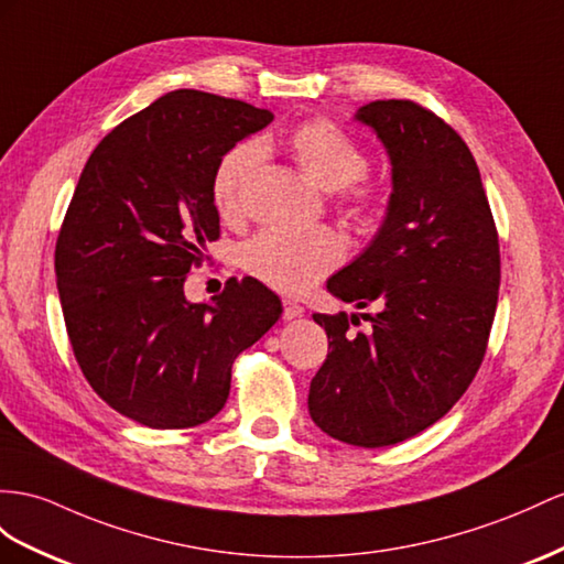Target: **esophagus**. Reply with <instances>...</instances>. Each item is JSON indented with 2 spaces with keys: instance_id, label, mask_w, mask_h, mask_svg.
I'll return each mask as SVG.
<instances>
[{
  "instance_id": "34e87169",
  "label": "esophagus",
  "mask_w": 564,
  "mask_h": 564,
  "mask_svg": "<svg viewBox=\"0 0 564 564\" xmlns=\"http://www.w3.org/2000/svg\"><path fill=\"white\" fill-rule=\"evenodd\" d=\"M305 314V307L300 305V302H295V300H283V319H295V316H302Z\"/></svg>"
}]
</instances>
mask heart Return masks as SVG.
<instances>
[{"mask_svg":"<svg viewBox=\"0 0 564 564\" xmlns=\"http://www.w3.org/2000/svg\"><path fill=\"white\" fill-rule=\"evenodd\" d=\"M269 150L267 142L236 144L216 164L212 178L214 207L224 221H238L245 214V193ZM288 152L302 171L322 191H338L343 205L359 219L379 209V187L365 178L369 156L348 131L328 119H312L297 126L288 138ZM345 257L343 240L328 228L302 230H262L242 245L240 262L254 279L281 293L300 295L334 271Z\"/></svg>","mask_w":564,"mask_h":564,"instance_id":"obj_1","label":"heart"}]
</instances>
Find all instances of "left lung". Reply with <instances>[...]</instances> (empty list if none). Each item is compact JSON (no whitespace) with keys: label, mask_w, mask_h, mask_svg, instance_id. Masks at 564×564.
<instances>
[{"label":"left lung","mask_w":564,"mask_h":564,"mask_svg":"<svg viewBox=\"0 0 564 564\" xmlns=\"http://www.w3.org/2000/svg\"><path fill=\"white\" fill-rule=\"evenodd\" d=\"M381 138L393 193L379 236L326 283L362 314H314L328 355L310 386L312 422L359 447L408 441L436 424L479 371L500 285L494 214L469 148L412 99L355 113Z\"/></svg>","instance_id":"8db88e82"}]
</instances>
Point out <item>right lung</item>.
Returning a JSON list of instances; mask_svg holds the SVG:
<instances>
[{
    "label": "right lung",
    "instance_id": "obj_1",
    "mask_svg": "<svg viewBox=\"0 0 564 564\" xmlns=\"http://www.w3.org/2000/svg\"><path fill=\"white\" fill-rule=\"evenodd\" d=\"M269 109L173 90L102 138L56 238L66 334L93 391L150 429L219 414L236 357L279 322L281 300L252 276L187 302L183 283L219 238L212 178Z\"/></svg>",
    "mask_w": 564,
    "mask_h": 564
}]
</instances>
